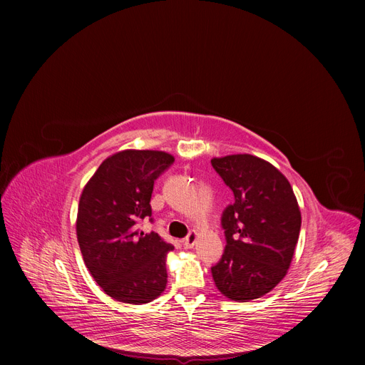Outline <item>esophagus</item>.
<instances>
[{
	"label": "esophagus",
	"mask_w": 365,
	"mask_h": 365,
	"mask_svg": "<svg viewBox=\"0 0 365 365\" xmlns=\"http://www.w3.org/2000/svg\"><path fill=\"white\" fill-rule=\"evenodd\" d=\"M183 245L186 247V248H192L194 245H195V242H197V232L195 231H192V232H189L185 238H183Z\"/></svg>",
	"instance_id": "34e87169"
}]
</instances>
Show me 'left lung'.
Instances as JSON below:
<instances>
[{
	"instance_id": "obj_1",
	"label": "left lung",
	"mask_w": 365,
	"mask_h": 365,
	"mask_svg": "<svg viewBox=\"0 0 365 365\" xmlns=\"http://www.w3.org/2000/svg\"><path fill=\"white\" fill-rule=\"evenodd\" d=\"M212 165L235 200L222 213L226 247L212 267L215 284L231 300L259 299L290 267L302 225L297 200L282 173L262 158L238 153Z\"/></svg>"
}]
</instances>
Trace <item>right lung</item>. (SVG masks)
<instances>
[{
	"label": "right lung",
	"instance_id": "obj_1",
	"mask_svg": "<svg viewBox=\"0 0 365 365\" xmlns=\"http://www.w3.org/2000/svg\"><path fill=\"white\" fill-rule=\"evenodd\" d=\"M173 163L167 152L127 149L106 158L83 189L76 238L91 277L115 300L142 304L165 290V256L175 247L139 223L152 222L153 182Z\"/></svg>",
	"mask_w": 365,
	"mask_h": 365
}]
</instances>
